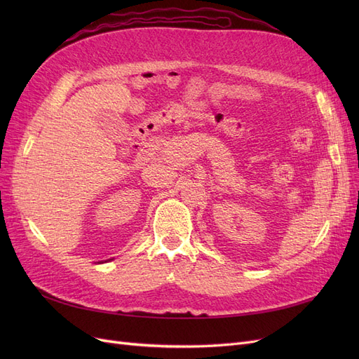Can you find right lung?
Returning a JSON list of instances; mask_svg holds the SVG:
<instances>
[{
	"instance_id": "add662e5",
	"label": "right lung",
	"mask_w": 359,
	"mask_h": 359,
	"mask_svg": "<svg viewBox=\"0 0 359 359\" xmlns=\"http://www.w3.org/2000/svg\"><path fill=\"white\" fill-rule=\"evenodd\" d=\"M109 260H112V259H109Z\"/></svg>"
}]
</instances>
